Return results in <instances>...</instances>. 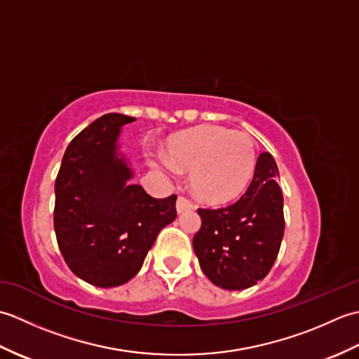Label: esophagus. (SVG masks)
<instances>
[{
	"label": "esophagus",
	"mask_w": 359,
	"mask_h": 359,
	"mask_svg": "<svg viewBox=\"0 0 359 359\" xmlns=\"http://www.w3.org/2000/svg\"><path fill=\"white\" fill-rule=\"evenodd\" d=\"M175 208H177V212H185L188 210H193L194 205H193V202H189L187 197L179 196L177 203H175Z\"/></svg>",
	"instance_id": "34e87169"
}]
</instances>
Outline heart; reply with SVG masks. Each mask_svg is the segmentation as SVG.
I'll list each match as a JSON object with an SVG mask.
<instances>
[{
  "label": "heart",
  "instance_id": "heart-1",
  "mask_svg": "<svg viewBox=\"0 0 359 359\" xmlns=\"http://www.w3.org/2000/svg\"><path fill=\"white\" fill-rule=\"evenodd\" d=\"M168 152L151 154V165L168 177L179 168L191 170V187L201 201L224 203L238 197L253 175L256 144L243 131L215 125L197 126L171 137Z\"/></svg>",
  "mask_w": 359,
  "mask_h": 359
}]
</instances>
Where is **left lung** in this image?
I'll use <instances>...</instances> for the list:
<instances>
[{
  "label": "left lung",
  "instance_id": "1",
  "mask_svg": "<svg viewBox=\"0 0 359 359\" xmlns=\"http://www.w3.org/2000/svg\"><path fill=\"white\" fill-rule=\"evenodd\" d=\"M270 152L257 158L253 180L238 201L224 208H199L202 225L193 248L202 271L225 290H243L262 280L276 261L284 238V197Z\"/></svg>",
  "mask_w": 359,
  "mask_h": 359
}]
</instances>
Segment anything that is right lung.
Instances as JSON below:
<instances>
[{"label":"right lung","instance_id":"obj_1","mask_svg":"<svg viewBox=\"0 0 359 359\" xmlns=\"http://www.w3.org/2000/svg\"><path fill=\"white\" fill-rule=\"evenodd\" d=\"M134 117L104 114L74 137L55 180L60 251L74 274L111 288L133 279L163 226L177 216L172 194L154 199L118 152L121 126Z\"/></svg>","mask_w":359,"mask_h":359}]
</instances>
